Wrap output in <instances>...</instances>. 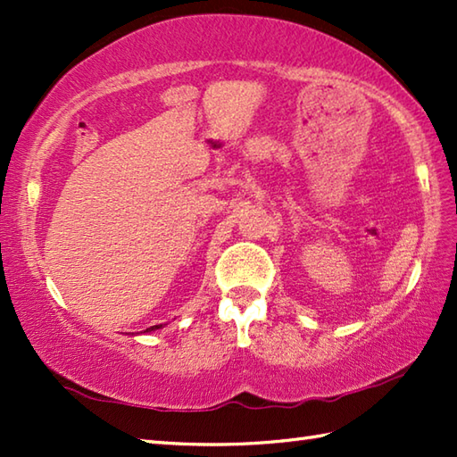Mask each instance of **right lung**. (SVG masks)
<instances>
[{
	"label": "right lung",
	"instance_id": "right-lung-1",
	"mask_svg": "<svg viewBox=\"0 0 457 457\" xmlns=\"http://www.w3.org/2000/svg\"><path fill=\"white\" fill-rule=\"evenodd\" d=\"M163 328V325H154V328H150V329H145L144 333H147V331H155V329H162Z\"/></svg>",
	"mask_w": 457,
	"mask_h": 457
}]
</instances>
